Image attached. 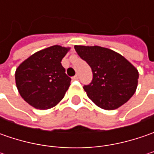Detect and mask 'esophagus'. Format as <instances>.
Wrapping results in <instances>:
<instances>
[{"label":"esophagus","instance_id":"34e87169","mask_svg":"<svg viewBox=\"0 0 154 154\" xmlns=\"http://www.w3.org/2000/svg\"><path fill=\"white\" fill-rule=\"evenodd\" d=\"M78 79H79V76H78V75H77V74H76V75H75V76H74V77H73V80H78Z\"/></svg>","mask_w":154,"mask_h":154}]
</instances>
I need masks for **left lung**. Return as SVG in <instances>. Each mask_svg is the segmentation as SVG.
Instances as JSON below:
<instances>
[{
  "label": "left lung",
  "mask_w": 154,
  "mask_h": 154,
  "mask_svg": "<svg viewBox=\"0 0 154 154\" xmlns=\"http://www.w3.org/2000/svg\"><path fill=\"white\" fill-rule=\"evenodd\" d=\"M74 49L92 68V82L83 88L93 103L111 110L129 100L136 91L139 73L126 58L100 46L75 45Z\"/></svg>",
  "instance_id": "obj_1"
}]
</instances>
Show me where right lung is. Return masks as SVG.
<instances>
[{
	"mask_svg": "<svg viewBox=\"0 0 154 154\" xmlns=\"http://www.w3.org/2000/svg\"><path fill=\"white\" fill-rule=\"evenodd\" d=\"M69 48L54 45L34 53L15 72V82L23 99L39 109H48L62 100L71 78L62 67Z\"/></svg>",
	"mask_w": 154,
	"mask_h": 154,
	"instance_id": "obj_1",
	"label": "right lung"
}]
</instances>
